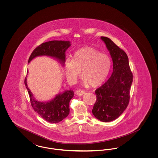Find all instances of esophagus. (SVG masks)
<instances>
[{
    "instance_id": "1",
    "label": "esophagus",
    "mask_w": 158,
    "mask_h": 158,
    "mask_svg": "<svg viewBox=\"0 0 158 158\" xmlns=\"http://www.w3.org/2000/svg\"><path fill=\"white\" fill-rule=\"evenodd\" d=\"M76 95H77L79 96V97H81V96H82L83 94H85V92L84 90L79 89V90H77V91L76 92Z\"/></svg>"
}]
</instances>
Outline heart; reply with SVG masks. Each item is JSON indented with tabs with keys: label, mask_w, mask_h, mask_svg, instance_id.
Here are the masks:
<instances>
[{
	"label": "heart",
	"mask_w": 158,
	"mask_h": 158,
	"mask_svg": "<svg viewBox=\"0 0 158 158\" xmlns=\"http://www.w3.org/2000/svg\"><path fill=\"white\" fill-rule=\"evenodd\" d=\"M111 67L108 56L92 47L82 48L73 54L72 59L64 63V70L69 82L73 83L80 73L82 82L97 87L105 81Z\"/></svg>",
	"instance_id": "1"
}]
</instances>
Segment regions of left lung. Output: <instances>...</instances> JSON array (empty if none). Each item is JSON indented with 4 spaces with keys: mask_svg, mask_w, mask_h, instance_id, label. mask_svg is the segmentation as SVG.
<instances>
[{
    "mask_svg": "<svg viewBox=\"0 0 158 158\" xmlns=\"http://www.w3.org/2000/svg\"><path fill=\"white\" fill-rule=\"evenodd\" d=\"M112 58V75L95 90L97 101L92 112L99 120L110 122L119 117L127 107L133 75L127 55L108 37H101Z\"/></svg>",
    "mask_w": 158,
    "mask_h": 158,
    "instance_id": "left-lung-1",
    "label": "left lung"
}]
</instances>
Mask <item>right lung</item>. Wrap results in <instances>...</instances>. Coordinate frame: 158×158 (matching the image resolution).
Segmentation results:
<instances>
[{
  "label": "right lung",
  "mask_w": 158,
  "mask_h": 158,
  "mask_svg": "<svg viewBox=\"0 0 158 158\" xmlns=\"http://www.w3.org/2000/svg\"><path fill=\"white\" fill-rule=\"evenodd\" d=\"M70 45L71 43L69 41L54 40L44 43L31 53L28 63L35 57L47 56L57 60L63 66L66 59V52ZM27 78L25 77V86L30 95L31 105L40 117L51 123H58L68 117L70 111L69 102L74 96L73 90H64L57 94L50 101H40L31 92L27 85Z\"/></svg>",
  "instance_id": "right-lung-1"
}]
</instances>
